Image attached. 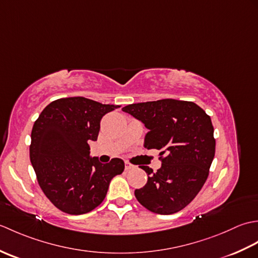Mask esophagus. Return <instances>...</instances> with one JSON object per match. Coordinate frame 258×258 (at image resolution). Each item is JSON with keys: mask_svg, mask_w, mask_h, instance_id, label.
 <instances>
[{"mask_svg": "<svg viewBox=\"0 0 258 258\" xmlns=\"http://www.w3.org/2000/svg\"><path fill=\"white\" fill-rule=\"evenodd\" d=\"M134 168V165H132L130 162H125V169L126 171H130V169Z\"/></svg>", "mask_w": 258, "mask_h": 258, "instance_id": "obj_1", "label": "esophagus"}]
</instances>
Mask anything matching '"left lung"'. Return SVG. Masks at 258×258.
<instances>
[{
    "label": "left lung",
    "mask_w": 258,
    "mask_h": 258,
    "mask_svg": "<svg viewBox=\"0 0 258 258\" xmlns=\"http://www.w3.org/2000/svg\"><path fill=\"white\" fill-rule=\"evenodd\" d=\"M122 111L141 120L149 130L144 139L147 150L161 151L162 166L147 173L145 186L135 189V197L147 210L169 215L195 199L206 182L215 155L211 117L193 102L172 98L130 104Z\"/></svg>",
    "instance_id": "8db88e82"
}]
</instances>
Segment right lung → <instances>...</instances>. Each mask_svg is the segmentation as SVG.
<instances>
[{"instance_id":"right-lung-1","label":"right lung","mask_w":258,"mask_h":258,"mask_svg":"<svg viewBox=\"0 0 258 258\" xmlns=\"http://www.w3.org/2000/svg\"><path fill=\"white\" fill-rule=\"evenodd\" d=\"M118 105L85 97L59 98L48 104L33 125L30 160L43 193L71 215L89 213L105 199L109 183L122 174L120 158L102 164L90 155L101 119Z\"/></svg>"}]
</instances>
